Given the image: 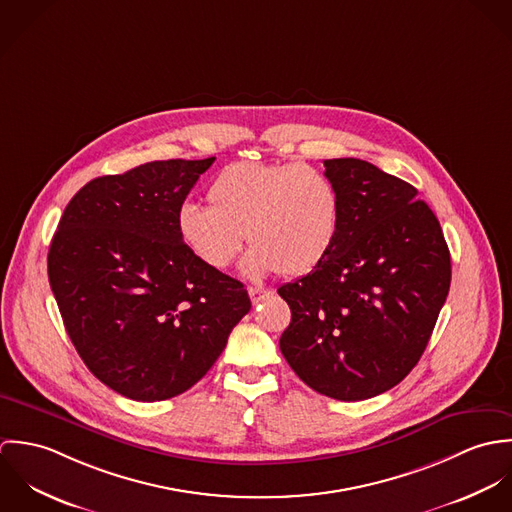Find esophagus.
Listing matches in <instances>:
<instances>
[{
	"instance_id": "obj_1",
	"label": "esophagus",
	"mask_w": 512,
	"mask_h": 512,
	"mask_svg": "<svg viewBox=\"0 0 512 512\" xmlns=\"http://www.w3.org/2000/svg\"><path fill=\"white\" fill-rule=\"evenodd\" d=\"M248 295H250L252 303H260V301H264L266 297H270L272 292H270V290H262V288H250Z\"/></svg>"
}]
</instances>
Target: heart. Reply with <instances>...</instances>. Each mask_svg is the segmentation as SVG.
Wrapping results in <instances>:
<instances>
[{
	"instance_id": "obj_1",
	"label": "heart",
	"mask_w": 512,
	"mask_h": 512,
	"mask_svg": "<svg viewBox=\"0 0 512 512\" xmlns=\"http://www.w3.org/2000/svg\"><path fill=\"white\" fill-rule=\"evenodd\" d=\"M207 197L211 207H179L177 230L213 270L230 266L248 238L246 276H305L329 256L339 234V191L309 165L238 161L213 179Z\"/></svg>"
}]
</instances>
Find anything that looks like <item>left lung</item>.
Here are the masks:
<instances>
[{"mask_svg":"<svg viewBox=\"0 0 512 512\" xmlns=\"http://www.w3.org/2000/svg\"><path fill=\"white\" fill-rule=\"evenodd\" d=\"M341 197L329 256L278 293L292 309L280 349L315 392L353 402L396 386L428 347L451 258L418 191L376 165L325 159Z\"/></svg>","mask_w":512,"mask_h":512,"instance_id":"8db88e82","label":"left lung"}]
</instances>
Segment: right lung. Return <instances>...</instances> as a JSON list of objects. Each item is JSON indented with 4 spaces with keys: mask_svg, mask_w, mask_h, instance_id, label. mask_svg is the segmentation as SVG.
<instances>
[{
    "mask_svg": "<svg viewBox=\"0 0 512 512\" xmlns=\"http://www.w3.org/2000/svg\"><path fill=\"white\" fill-rule=\"evenodd\" d=\"M213 161H149L96 177L51 240L49 284L74 349L126 398L189 390L250 311L244 286L203 264L177 230L179 207Z\"/></svg>",
    "mask_w": 512,
    "mask_h": 512,
    "instance_id": "add662e5",
    "label": "right lung"
}]
</instances>
